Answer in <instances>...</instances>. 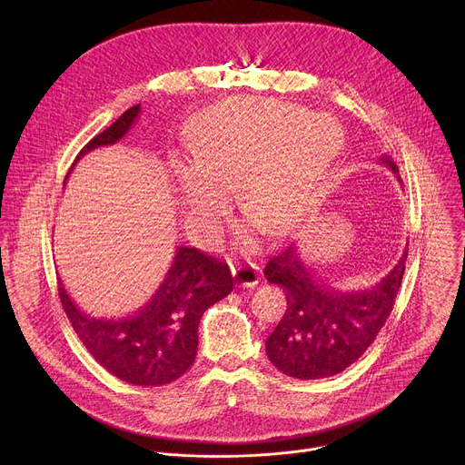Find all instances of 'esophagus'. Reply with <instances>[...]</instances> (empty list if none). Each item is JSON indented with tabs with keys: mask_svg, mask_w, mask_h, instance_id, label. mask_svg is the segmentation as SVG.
<instances>
[{
	"mask_svg": "<svg viewBox=\"0 0 465 465\" xmlns=\"http://www.w3.org/2000/svg\"><path fill=\"white\" fill-rule=\"evenodd\" d=\"M233 280L239 287H255L259 283V269L255 264H239L232 269Z\"/></svg>",
	"mask_w": 465,
	"mask_h": 465,
	"instance_id": "1",
	"label": "esophagus"
}]
</instances>
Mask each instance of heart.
<instances>
[{
	"label": "heart",
	"mask_w": 465,
	"mask_h": 465,
	"mask_svg": "<svg viewBox=\"0 0 465 465\" xmlns=\"http://www.w3.org/2000/svg\"><path fill=\"white\" fill-rule=\"evenodd\" d=\"M339 143L325 114L267 97H233L196 117L189 158L171 162L183 219L201 239L219 237L230 213V189L267 232L285 228L302 210Z\"/></svg>",
	"instance_id": "1"
}]
</instances>
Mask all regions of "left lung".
Returning a JSON list of instances; mask_svg holds the SVG:
<instances>
[{
    "mask_svg": "<svg viewBox=\"0 0 465 465\" xmlns=\"http://www.w3.org/2000/svg\"><path fill=\"white\" fill-rule=\"evenodd\" d=\"M379 163L397 165L382 154ZM401 182V180H400ZM409 252L371 289L344 291L316 276L296 242L274 255L264 278L283 289L287 311L264 342L269 361L285 375L309 381L337 375L351 366L375 341L393 309Z\"/></svg>",
    "mask_w": 465,
    "mask_h": 465,
    "instance_id": "left-lung-1",
    "label": "left lung"
}]
</instances>
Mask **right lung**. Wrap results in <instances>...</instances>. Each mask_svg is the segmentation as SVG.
Segmentation results:
<instances>
[{"instance_id":"1","label":"right lung","mask_w":465,"mask_h":465,"mask_svg":"<svg viewBox=\"0 0 465 465\" xmlns=\"http://www.w3.org/2000/svg\"><path fill=\"white\" fill-rule=\"evenodd\" d=\"M140 114L142 104L123 112L79 153L75 163L84 154L123 140ZM232 291L228 264L187 246L176 248L156 292L130 316H90L58 280L62 307L86 350L106 371L136 386H162L182 377L196 359L198 323L204 311Z\"/></svg>"}]
</instances>
